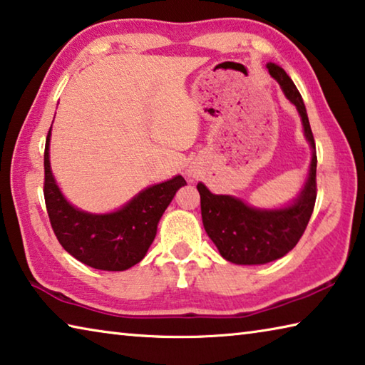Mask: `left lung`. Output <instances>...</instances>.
<instances>
[{
  "instance_id": "obj_1",
  "label": "left lung",
  "mask_w": 365,
  "mask_h": 365,
  "mask_svg": "<svg viewBox=\"0 0 365 365\" xmlns=\"http://www.w3.org/2000/svg\"><path fill=\"white\" fill-rule=\"evenodd\" d=\"M267 67L300 113L304 135L313 147V158L307 185L298 200L286 209L258 210L233 196L210 193L202 183H197L205 233L223 258L237 264H263L292 250L308 227L317 195L316 145L303 98L286 71L274 63Z\"/></svg>"
}]
</instances>
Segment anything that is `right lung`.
<instances>
[{
	"label": "right lung",
	"mask_w": 365,
	"mask_h": 365,
	"mask_svg": "<svg viewBox=\"0 0 365 365\" xmlns=\"http://www.w3.org/2000/svg\"><path fill=\"white\" fill-rule=\"evenodd\" d=\"M49 137L44 148V201L51 227L61 246L91 268L124 271L147 254L156 236L158 222L187 185L182 175L158 183L138 193L113 214L94 215L73 207L62 196L49 165Z\"/></svg>",
	"instance_id": "1"
}]
</instances>
